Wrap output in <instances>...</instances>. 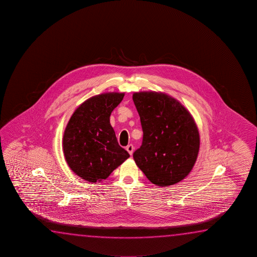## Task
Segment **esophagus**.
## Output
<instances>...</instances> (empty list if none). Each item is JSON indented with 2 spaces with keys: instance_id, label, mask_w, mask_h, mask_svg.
<instances>
[{
  "instance_id": "esophagus-1",
  "label": "esophagus",
  "mask_w": 257,
  "mask_h": 257,
  "mask_svg": "<svg viewBox=\"0 0 257 257\" xmlns=\"http://www.w3.org/2000/svg\"><path fill=\"white\" fill-rule=\"evenodd\" d=\"M126 150L131 156V155L133 154V152H134V147H133V145H128V146H126Z\"/></svg>"
}]
</instances>
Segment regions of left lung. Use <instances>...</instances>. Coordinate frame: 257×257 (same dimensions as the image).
<instances>
[{"label":"left lung","instance_id":"8db88e82","mask_svg":"<svg viewBox=\"0 0 257 257\" xmlns=\"http://www.w3.org/2000/svg\"><path fill=\"white\" fill-rule=\"evenodd\" d=\"M140 114L143 141L133 157L151 183L166 187L185 178L195 164L200 135L191 113L163 92L133 94Z\"/></svg>","mask_w":257,"mask_h":257}]
</instances>
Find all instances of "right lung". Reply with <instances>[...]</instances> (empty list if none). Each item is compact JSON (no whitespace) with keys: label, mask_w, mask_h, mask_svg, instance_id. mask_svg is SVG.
I'll return each mask as SVG.
<instances>
[{"label":"right lung","mask_w":257,"mask_h":257,"mask_svg":"<svg viewBox=\"0 0 257 257\" xmlns=\"http://www.w3.org/2000/svg\"><path fill=\"white\" fill-rule=\"evenodd\" d=\"M125 93L107 92L93 96L75 109L65 127L63 150L74 174L97 183L130 157L117 143L109 116Z\"/></svg>","instance_id":"right-lung-1"}]
</instances>
